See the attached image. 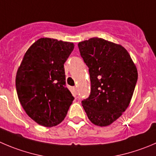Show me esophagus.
I'll return each mask as SVG.
<instances>
[{"instance_id": "esophagus-1", "label": "esophagus", "mask_w": 156, "mask_h": 156, "mask_svg": "<svg viewBox=\"0 0 156 156\" xmlns=\"http://www.w3.org/2000/svg\"><path fill=\"white\" fill-rule=\"evenodd\" d=\"M72 92L74 95H77V89L76 87H73L72 88Z\"/></svg>"}]
</instances>
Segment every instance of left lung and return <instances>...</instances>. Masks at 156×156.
<instances>
[{"mask_svg":"<svg viewBox=\"0 0 156 156\" xmlns=\"http://www.w3.org/2000/svg\"><path fill=\"white\" fill-rule=\"evenodd\" d=\"M78 47L91 82L83 107L93 124L110 125L129 105L138 80L136 66L123 47L103 38H90Z\"/></svg>","mask_w":156,"mask_h":156,"instance_id":"left-lung-1","label":"left lung"}]
</instances>
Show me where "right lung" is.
<instances>
[{
  "label": "right lung",
  "instance_id": "obj_1",
  "mask_svg": "<svg viewBox=\"0 0 156 156\" xmlns=\"http://www.w3.org/2000/svg\"><path fill=\"white\" fill-rule=\"evenodd\" d=\"M73 43L41 38L27 50L16 76L17 96L26 113L46 127L64 119L74 97L66 87L64 63Z\"/></svg>",
  "mask_w": 156,
  "mask_h": 156
}]
</instances>
